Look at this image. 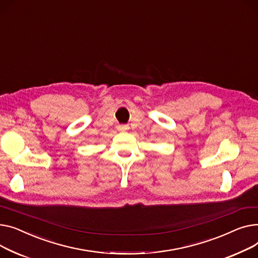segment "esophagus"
Masks as SVG:
<instances>
[{
	"label": "esophagus",
	"instance_id": "obj_1",
	"mask_svg": "<svg viewBox=\"0 0 258 258\" xmlns=\"http://www.w3.org/2000/svg\"><path fill=\"white\" fill-rule=\"evenodd\" d=\"M117 130L118 131H125V130H127L129 127H128V125H117Z\"/></svg>",
	"mask_w": 258,
	"mask_h": 258
}]
</instances>
